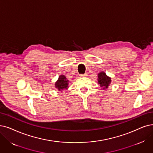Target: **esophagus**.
Here are the masks:
<instances>
[{"instance_id":"obj_1","label":"esophagus","mask_w":153,"mask_h":153,"mask_svg":"<svg viewBox=\"0 0 153 153\" xmlns=\"http://www.w3.org/2000/svg\"><path fill=\"white\" fill-rule=\"evenodd\" d=\"M80 76L81 77H85V76H88V74H87V73H85V74L80 75Z\"/></svg>"}]
</instances>
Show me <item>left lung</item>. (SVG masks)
<instances>
[{
	"instance_id": "obj_1",
	"label": "left lung",
	"mask_w": 153,
	"mask_h": 153,
	"mask_svg": "<svg viewBox=\"0 0 153 153\" xmlns=\"http://www.w3.org/2000/svg\"><path fill=\"white\" fill-rule=\"evenodd\" d=\"M98 83L100 85V87L103 88V90L107 88L109 85L111 83V78L108 76L106 73L103 71L100 72L98 74Z\"/></svg>"
}]
</instances>
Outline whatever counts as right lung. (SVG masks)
<instances>
[{
  "mask_svg": "<svg viewBox=\"0 0 153 153\" xmlns=\"http://www.w3.org/2000/svg\"><path fill=\"white\" fill-rule=\"evenodd\" d=\"M68 83L69 81L67 80L66 76L62 75L59 76L58 80L55 83V87L57 88L59 91H62L65 88H68Z\"/></svg>",
  "mask_w": 153,
  "mask_h": 153,
  "instance_id": "right-lung-1",
  "label": "right lung"
}]
</instances>
